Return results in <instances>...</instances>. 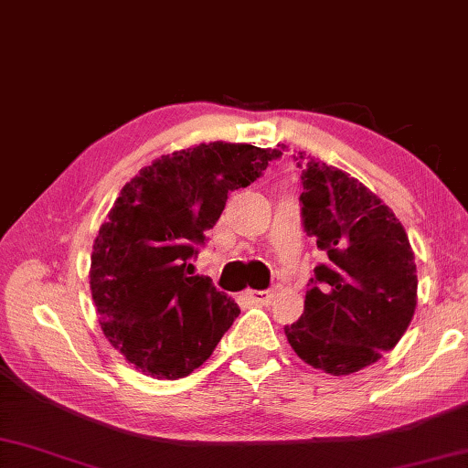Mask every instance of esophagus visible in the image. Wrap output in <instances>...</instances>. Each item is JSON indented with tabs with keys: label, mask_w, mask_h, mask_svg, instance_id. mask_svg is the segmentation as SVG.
<instances>
[{
	"label": "esophagus",
	"mask_w": 468,
	"mask_h": 468,
	"mask_svg": "<svg viewBox=\"0 0 468 468\" xmlns=\"http://www.w3.org/2000/svg\"><path fill=\"white\" fill-rule=\"evenodd\" d=\"M247 297L257 305H270L273 302L275 293L271 290H265V292H247Z\"/></svg>",
	"instance_id": "esophagus-1"
}]
</instances>
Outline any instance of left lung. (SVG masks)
Returning <instances> with one entry per match:
<instances>
[{
	"label": "left lung",
	"instance_id": "8db88e82",
	"mask_svg": "<svg viewBox=\"0 0 468 468\" xmlns=\"http://www.w3.org/2000/svg\"><path fill=\"white\" fill-rule=\"evenodd\" d=\"M293 158L305 233L327 263L314 270L302 317L283 330L305 364L347 376L380 360L409 330L419 290L414 251L392 208L357 178L305 153Z\"/></svg>",
	"mask_w": 468,
	"mask_h": 468
}]
</instances>
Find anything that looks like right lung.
<instances>
[{
	"label": "right lung",
	"instance_id": "1",
	"mask_svg": "<svg viewBox=\"0 0 468 468\" xmlns=\"http://www.w3.org/2000/svg\"><path fill=\"white\" fill-rule=\"evenodd\" d=\"M277 148L201 143L163 154L131 178L108 211L90 257V292L104 337L156 380L203 366L239 305L188 260L221 217L227 197L251 185Z\"/></svg>",
	"mask_w": 468,
	"mask_h": 468
}]
</instances>
